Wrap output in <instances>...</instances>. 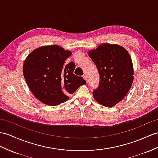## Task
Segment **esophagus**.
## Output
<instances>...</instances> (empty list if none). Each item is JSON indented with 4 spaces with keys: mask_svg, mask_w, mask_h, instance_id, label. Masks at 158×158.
Returning <instances> with one entry per match:
<instances>
[{
    "mask_svg": "<svg viewBox=\"0 0 158 158\" xmlns=\"http://www.w3.org/2000/svg\"><path fill=\"white\" fill-rule=\"evenodd\" d=\"M83 78L86 80V81L88 82V79H87V77H86V75H84L83 76Z\"/></svg>",
    "mask_w": 158,
    "mask_h": 158,
    "instance_id": "34e87169",
    "label": "esophagus"
}]
</instances>
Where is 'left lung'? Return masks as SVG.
Returning <instances> with one entry per match:
<instances>
[{
    "instance_id": "obj_1",
    "label": "left lung",
    "mask_w": 158,
    "mask_h": 158,
    "mask_svg": "<svg viewBox=\"0 0 158 158\" xmlns=\"http://www.w3.org/2000/svg\"><path fill=\"white\" fill-rule=\"evenodd\" d=\"M100 75L99 85L93 92L101 105L112 107L121 101L133 81V66L127 51L117 44H104L88 52Z\"/></svg>"
}]
</instances>
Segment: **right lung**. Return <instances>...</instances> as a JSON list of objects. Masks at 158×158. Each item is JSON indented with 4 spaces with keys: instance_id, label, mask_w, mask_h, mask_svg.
<instances>
[{
    "instance_id": "right-lung-1",
    "label": "right lung",
    "mask_w": 158,
    "mask_h": 158,
    "mask_svg": "<svg viewBox=\"0 0 158 158\" xmlns=\"http://www.w3.org/2000/svg\"><path fill=\"white\" fill-rule=\"evenodd\" d=\"M72 54L60 46L53 45L35 49L27 57L23 72L31 91L39 101L50 106L67 101L86 82L73 72L75 64L64 63Z\"/></svg>"
}]
</instances>
